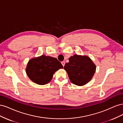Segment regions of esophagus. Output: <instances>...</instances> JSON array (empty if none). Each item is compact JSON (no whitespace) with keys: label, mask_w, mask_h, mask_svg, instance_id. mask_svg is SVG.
<instances>
[{"label":"esophagus","mask_w":123,"mask_h":123,"mask_svg":"<svg viewBox=\"0 0 123 123\" xmlns=\"http://www.w3.org/2000/svg\"><path fill=\"white\" fill-rule=\"evenodd\" d=\"M62 65L63 66V67H64V66H65V62L64 61L62 62Z\"/></svg>","instance_id":"esophagus-1"}]
</instances>
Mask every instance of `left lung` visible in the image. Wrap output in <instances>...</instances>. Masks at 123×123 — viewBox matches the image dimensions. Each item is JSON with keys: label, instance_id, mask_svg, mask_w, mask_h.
<instances>
[{"label": "left lung", "instance_id": "8db88e82", "mask_svg": "<svg viewBox=\"0 0 123 123\" xmlns=\"http://www.w3.org/2000/svg\"><path fill=\"white\" fill-rule=\"evenodd\" d=\"M64 69L71 82L77 86H83L88 83L95 72L96 66L91 59L86 56L74 55L69 59Z\"/></svg>", "mask_w": 123, "mask_h": 123}]
</instances>
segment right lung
<instances>
[{"label":"right lung","instance_id":"add662e5","mask_svg":"<svg viewBox=\"0 0 123 123\" xmlns=\"http://www.w3.org/2000/svg\"><path fill=\"white\" fill-rule=\"evenodd\" d=\"M61 68L63 66L57 58L42 55L29 62L26 73L33 82L45 85L51 81L54 72Z\"/></svg>","mask_w":123,"mask_h":123}]
</instances>
